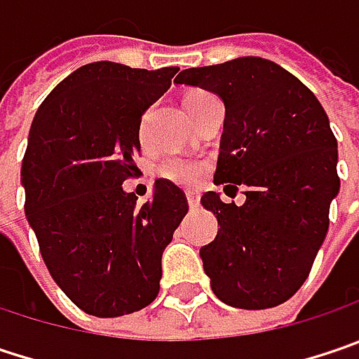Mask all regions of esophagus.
<instances>
[{
	"instance_id": "esophagus-1",
	"label": "esophagus",
	"mask_w": 359,
	"mask_h": 359,
	"mask_svg": "<svg viewBox=\"0 0 359 359\" xmlns=\"http://www.w3.org/2000/svg\"><path fill=\"white\" fill-rule=\"evenodd\" d=\"M186 198H188V204H190V208H198V206H200V198H198V194L188 192L186 194Z\"/></svg>"
}]
</instances>
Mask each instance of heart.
Segmentation results:
<instances>
[{
    "label": "heart",
    "mask_w": 359,
    "mask_h": 359,
    "mask_svg": "<svg viewBox=\"0 0 359 359\" xmlns=\"http://www.w3.org/2000/svg\"><path fill=\"white\" fill-rule=\"evenodd\" d=\"M210 97L208 91L202 90H194L186 95L184 104H186V110H192L196 104H200L202 100ZM147 118H149V112L142 116L141 120V141H144V124H147ZM202 169L204 165L200 161H192V159H165L161 165L157 167V173L161 177H165L169 182L177 184V186H194L200 175H202Z\"/></svg>",
    "instance_id": "1"
}]
</instances>
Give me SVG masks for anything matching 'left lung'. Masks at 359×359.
Listing matches in <instances>:
<instances>
[{
	"label": "left lung",
	"mask_w": 359,
	"mask_h": 359,
	"mask_svg": "<svg viewBox=\"0 0 359 359\" xmlns=\"http://www.w3.org/2000/svg\"><path fill=\"white\" fill-rule=\"evenodd\" d=\"M175 83L224 102L215 184L245 188L241 206L217 192L200 200L220 224L200 249L212 292L235 309L278 306L309 278L339 194L329 118L300 79L259 57L186 69Z\"/></svg>",
	"instance_id": "8db88e82"
}]
</instances>
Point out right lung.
Listing matches in <instances>:
<instances>
[{"mask_svg":"<svg viewBox=\"0 0 359 359\" xmlns=\"http://www.w3.org/2000/svg\"><path fill=\"white\" fill-rule=\"evenodd\" d=\"M177 67H79L46 95L22 161L26 217L59 288L93 317H122L155 300L161 255L188 212L175 184L157 180L142 206L122 190L139 169L144 110Z\"/></svg>","mask_w":359,"mask_h":359,"instance_id":"1","label":"right lung"}]
</instances>
